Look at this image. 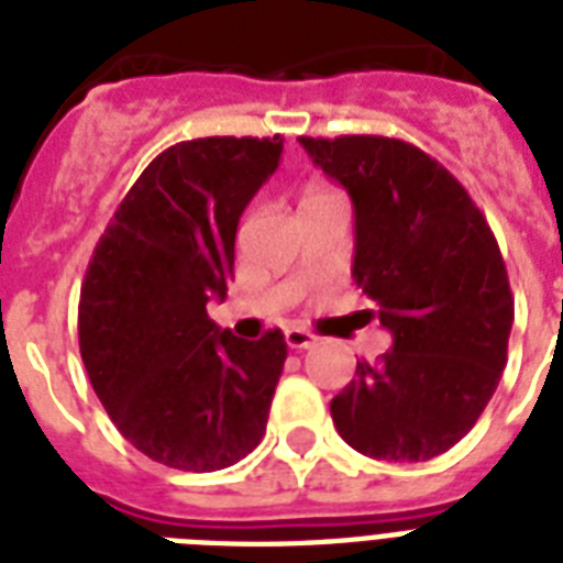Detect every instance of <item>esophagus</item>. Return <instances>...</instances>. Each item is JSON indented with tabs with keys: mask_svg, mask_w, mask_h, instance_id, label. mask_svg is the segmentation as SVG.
<instances>
[{
	"mask_svg": "<svg viewBox=\"0 0 563 563\" xmlns=\"http://www.w3.org/2000/svg\"><path fill=\"white\" fill-rule=\"evenodd\" d=\"M286 344H289L291 351H307V347L316 344V335L303 330V327H289L286 330Z\"/></svg>",
	"mask_w": 563,
	"mask_h": 563,
	"instance_id": "34e87169",
	"label": "esophagus"
}]
</instances>
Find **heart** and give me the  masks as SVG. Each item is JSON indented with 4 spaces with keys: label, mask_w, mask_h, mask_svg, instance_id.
<instances>
[{
    "label": "heart",
    "mask_w": 563,
    "mask_h": 563,
    "mask_svg": "<svg viewBox=\"0 0 563 563\" xmlns=\"http://www.w3.org/2000/svg\"><path fill=\"white\" fill-rule=\"evenodd\" d=\"M327 195H335V189L324 187V184H312V187L303 192V201H312V198H327Z\"/></svg>",
    "instance_id": "heart-1"
}]
</instances>
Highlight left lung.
Masks as SVG:
<instances>
[{
	"label": "left lung",
	"instance_id": "1",
	"mask_svg": "<svg viewBox=\"0 0 563 563\" xmlns=\"http://www.w3.org/2000/svg\"><path fill=\"white\" fill-rule=\"evenodd\" d=\"M356 212L353 277L391 333L330 402L371 459L427 462L479 420L506 368L515 298L488 221L450 172L394 136H300Z\"/></svg>",
	"mask_w": 563,
	"mask_h": 563
}]
</instances>
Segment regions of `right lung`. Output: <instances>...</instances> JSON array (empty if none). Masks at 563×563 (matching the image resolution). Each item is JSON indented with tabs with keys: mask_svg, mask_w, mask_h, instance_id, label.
<instances>
[{
	"mask_svg": "<svg viewBox=\"0 0 563 563\" xmlns=\"http://www.w3.org/2000/svg\"><path fill=\"white\" fill-rule=\"evenodd\" d=\"M283 136H203L157 154L92 251L78 344L92 391L152 462L210 473L265 435L286 339L207 316L228 295L239 216L277 169Z\"/></svg>",
	"mask_w": 563,
	"mask_h": 563,
	"instance_id": "right-lung-1",
	"label": "right lung"
}]
</instances>
